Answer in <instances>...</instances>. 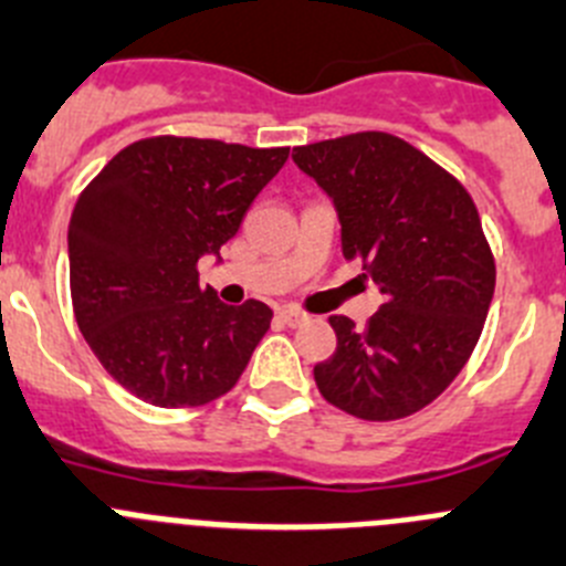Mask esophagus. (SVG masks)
I'll return each mask as SVG.
<instances>
[{"label": "esophagus", "mask_w": 566, "mask_h": 566, "mask_svg": "<svg viewBox=\"0 0 566 566\" xmlns=\"http://www.w3.org/2000/svg\"><path fill=\"white\" fill-rule=\"evenodd\" d=\"M276 315L284 321V324H290V327H298V324L307 321V313H302V310H295V307H279Z\"/></svg>", "instance_id": "esophagus-1"}]
</instances>
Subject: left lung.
Here are the masks:
<instances>
[{
	"instance_id": "obj_1",
	"label": "left lung",
	"mask_w": 566,
	"mask_h": 566,
	"mask_svg": "<svg viewBox=\"0 0 566 566\" xmlns=\"http://www.w3.org/2000/svg\"><path fill=\"white\" fill-rule=\"evenodd\" d=\"M293 160L333 197L346 262L384 293L366 327L329 315L338 346L315 364V386L358 420L426 409L471 358L496 284L468 188L389 132L295 146Z\"/></svg>"
}]
</instances>
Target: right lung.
<instances>
[{"instance_id": "1", "label": "right lung", "mask_w": 566, "mask_h": 566, "mask_svg": "<svg viewBox=\"0 0 566 566\" xmlns=\"http://www.w3.org/2000/svg\"><path fill=\"white\" fill-rule=\"evenodd\" d=\"M213 137L155 135L106 163L70 220V295L86 344L126 391L160 409L206 406L237 386L273 310L228 307L200 287L287 160Z\"/></svg>"}]
</instances>
